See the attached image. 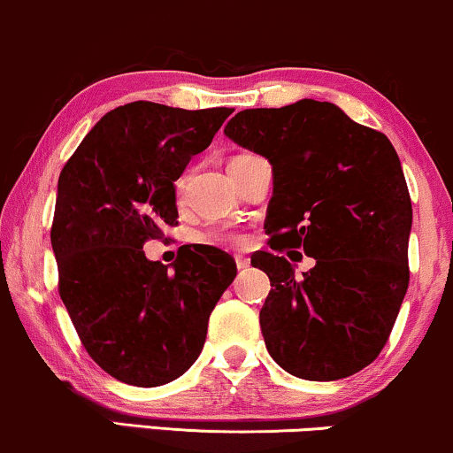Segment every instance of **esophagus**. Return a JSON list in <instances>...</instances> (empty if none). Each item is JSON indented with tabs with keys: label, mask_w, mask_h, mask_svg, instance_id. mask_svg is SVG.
Listing matches in <instances>:
<instances>
[{
	"label": "esophagus",
	"mask_w": 453,
	"mask_h": 453,
	"mask_svg": "<svg viewBox=\"0 0 453 453\" xmlns=\"http://www.w3.org/2000/svg\"><path fill=\"white\" fill-rule=\"evenodd\" d=\"M234 259H236V268H238V270L249 268L250 261H249V257H244V255H236V257H234Z\"/></svg>",
	"instance_id": "esophagus-1"
}]
</instances>
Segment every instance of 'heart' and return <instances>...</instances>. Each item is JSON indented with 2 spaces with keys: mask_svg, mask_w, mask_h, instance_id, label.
Segmentation results:
<instances>
[{
  "mask_svg": "<svg viewBox=\"0 0 453 453\" xmlns=\"http://www.w3.org/2000/svg\"><path fill=\"white\" fill-rule=\"evenodd\" d=\"M183 188H185V179H177L174 181V198L181 200L183 196ZM200 238L206 242H215V244H234V247H238V244H244V236L238 232H206V234H200Z\"/></svg>",
  "mask_w": 453,
  "mask_h": 453,
  "instance_id": "obj_1",
  "label": "heart"
}]
</instances>
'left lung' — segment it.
Wrapping results in <instances>:
<instances>
[{
  "label": "left lung",
  "instance_id": "1",
  "mask_svg": "<svg viewBox=\"0 0 453 453\" xmlns=\"http://www.w3.org/2000/svg\"><path fill=\"white\" fill-rule=\"evenodd\" d=\"M226 134L272 165L270 249L317 259L302 277L278 253L250 259L272 285L259 312L270 357L314 382L361 372L388 342L410 287L411 198L395 147L312 99L244 109Z\"/></svg>",
  "mask_w": 453,
  "mask_h": 453
}]
</instances>
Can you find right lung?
<instances>
[{
    "mask_svg": "<svg viewBox=\"0 0 453 453\" xmlns=\"http://www.w3.org/2000/svg\"><path fill=\"white\" fill-rule=\"evenodd\" d=\"M230 113L151 101L116 107L58 177L50 230L58 296L81 346L119 382L154 388L188 372L236 279V261L221 249L179 247L173 270L143 250L179 223L174 181Z\"/></svg>",
    "mask_w": 453,
    "mask_h": 453,
    "instance_id": "1",
    "label": "right lung"
}]
</instances>
